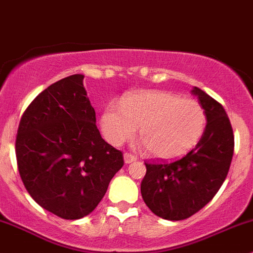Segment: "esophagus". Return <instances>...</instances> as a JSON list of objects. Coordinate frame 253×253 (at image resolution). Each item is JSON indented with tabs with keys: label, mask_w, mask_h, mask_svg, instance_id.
Wrapping results in <instances>:
<instances>
[{
	"label": "esophagus",
	"mask_w": 253,
	"mask_h": 253,
	"mask_svg": "<svg viewBox=\"0 0 253 253\" xmlns=\"http://www.w3.org/2000/svg\"><path fill=\"white\" fill-rule=\"evenodd\" d=\"M124 159H125V163H126V164H131V163L136 162L137 157H136V155L131 154V153H125Z\"/></svg>",
	"instance_id": "34e87169"
}]
</instances>
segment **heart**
<instances>
[{"mask_svg":"<svg viewBox=\"0 0 253 253\" xmlns=\"http://www.w3.org/2000/svg\"><path fill=\"white\" fill-rule=\"evenodd\" d=\"M207 114L193 99H182L163 90L136 91L110 104L101 127L114 145L132 138L139 126V138L158 159H175L196 147L205 133Z\"/></svg>","mask_w":253,"mask_h":253,"instance_id":"obj_1","label":"heart"}]
</instances>
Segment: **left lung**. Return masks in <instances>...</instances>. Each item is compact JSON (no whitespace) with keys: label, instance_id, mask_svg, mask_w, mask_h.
Here are the masks:
<instances>
[{"label":"left lung","instance_id":"left-lung-1","mask_svg":"<svg viewBox=\"0 0 253 253\" xmlns=\"http://www.w3.org/2000/svg\"><path fill=\"white\" fill-rule=\"evenodd\" d=\"M207 114L205 133L192 150L175 162H145L141 183L144 203L167 220H183L213 200L230 169L234 133L230 120L220 103L195 86Z\"/></svg>","mask_w":253,"mask_h":253}]
</instances>
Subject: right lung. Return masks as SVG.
Returning a JSON list of instances; mask_svg holds the SVG:
<instances>
[{
	"instance_id": "1",
	"label": "right lung",
	"mask_w": 253,
	"mask_h": 253,
	"mask_svg": "<svg viewBox=\"0 0 253 253\" xmlns=\"http://www.w3.org/2000/svg\"><path fill=\"white\" fill-rule=\"evenodd\" d=\"M83 75L42 90L22 115L18 171L40 207L67 220L88 215L124 167V154L101 138Z\"/></svg>"
}]
</instances>
